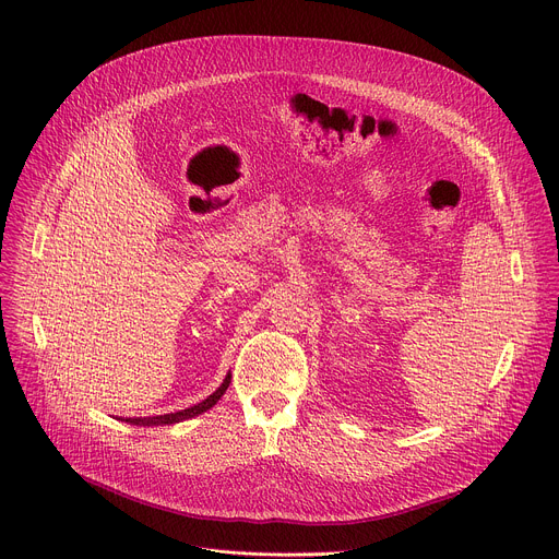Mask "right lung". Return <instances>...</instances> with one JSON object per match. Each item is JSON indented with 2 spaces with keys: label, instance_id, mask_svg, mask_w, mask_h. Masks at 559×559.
Instances as JSON below:
<instances>
[{
  "label": "right lung",
  "instance_id": "obj_1",
  "mask_svg": "<svg viewBox=\"0 0 559 559\" xmlns=\"http://www.w3.org/2000/svg\"><path fill=\"white\" fill-rule=\"evenodd\" d=\"M229 380H231V373H227L225 380L221 382V386H218L214 393H210L203 403H199V405H194V407H188V409H181V412H175V414H164V416L126 418L123 423L136 425V427H164V425H177V423L190 420V418H194V416H199V414H205L207 409H212V407L221 401V395H223V393L227 391V386H229Z\"/></svg>",
  "mask_w": 559,
  "mask_h": 559
}]
</instances>
